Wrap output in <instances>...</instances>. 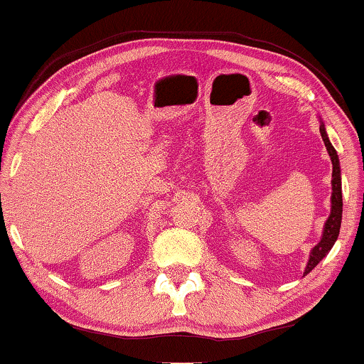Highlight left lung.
Wrapping results in <instances>:
<instances>
[{
  "mask_svg": "<svg viewBox=\"0 0 364 364\" xmlns=\"http://www.w3.org/2000/svg\"><path fill=\"white\" fill-rule=\"evenodd\" d=\"M319 132L321 136H323L324 145H326V150L331 157V164H333V181H331V187H333V193H331V214H329L326 224H324L323 229V237L318 244L314 245L313 251L309 254V261L308 266L304 269V274H309L313 269L318 266V264L323 261V257H326V254L331 251V247L336 242L338 235H339V228H341V217H343V193H341V168H339V159L334 147L331 145V141L328 139L326 129H324V124L321 122L319 125Z\"/></svg>",
  "mask_w": 364,
  "mask_h": 364,
  "instance_id": "8db88e82",
  "label": "left lung"
}]
</instances>
